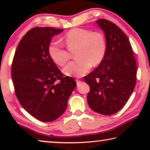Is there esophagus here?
I'll use <instances>...</instances> for the list:
<instances>
[{"instance_id": "34e87169", "label": "esophagus", "mask_w": 150, "mask_h": 150, "mask_svg": "<svg viewBox=\"0 0 150 150\" xmlns=\"http://www.w3.org/2000/svg\"><path fill=\"white\" fill-rule=\"evenodd\" d=\"M76 83H77V85H79L80 84V83H81V80H79V79H76Z\"/></svg>"}]
</instances>
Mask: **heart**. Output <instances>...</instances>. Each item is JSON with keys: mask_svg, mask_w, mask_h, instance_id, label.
<instances>
[{"mask_svg": "<svg viewBox=\"0 0 150 150\" xmlns=\"http://www.w3.org/2000/svg\"><path fill=\"white\" fill-rule=\"evenodd\" d=\"M62 41L69 49L77 47V59L69 62L63 69L65 74L80 77L92 67L102 63L106 53V42L104 35L85 28H75L63 35ZM48 54L55 64L64 65L69 55L64 46L58 41H53L48 46Z\"/></svg>", "mask_w": 150, "mask_h": 150, "instance_id": "b5f03b06", "label": "heart"}]
</instances>
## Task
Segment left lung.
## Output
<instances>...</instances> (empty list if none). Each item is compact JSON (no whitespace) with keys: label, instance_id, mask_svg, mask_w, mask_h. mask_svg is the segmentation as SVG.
<instances>
[{"label":"left lung","instance_id":"1","mask_svg":"<svg viewBox=\"0 0 150 150\" xmlns=\"http://www.w3.org/2000/svg\"><path fill=\"white\" fill-rule=\"evenodd\" d=\"M96 23L105 34L106 53L102 63L84 77L89 85L90 108L104 115H114L126 105L136 83V63L130 42L118 26L101 18Z\"/></svg>","mask_w":150,"mask_h":150}]
</instances>
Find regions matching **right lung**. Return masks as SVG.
Returning <instances> with one entry per match:
<instances>
[{
    "label": "right lung",
    "mask_w": 150,
    "mask_h": 150,
    "mask_svg": "<svg viewBox=\"0 0 150 150\" xmlns=\"http://www.w3.org/2000/svg\"><path fill=\"white\" fill-rule=\"evenodd\" d=\"M63 30L33 28L20 40L12 60L18 100L30 115L42 122L54 121L63 115L77 85L74 79L65 77L48 54L52 38Z\"/></svg>",
    "instance_id": "1"
}]
</instances>
